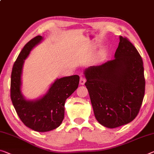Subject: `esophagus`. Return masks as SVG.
Segmentation results:
<instances>
[{
  "mask_svg": "<svg viewBox=\"0 0 154 154\" xmlns=\"http://www.w3.org/2000/svg\"><path fill=\"white\" fill-rule=\"evenodd\" d=\"M85 81H86V79H85V77L84 76V75H80V85H84Z\"/></svg>",
  "mask_w": 154,
  "mask_h": 154,
  "instance_id": "esophagus-1",
  "label": "esophagus"
}]
</instances>
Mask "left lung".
I'll use <instances>...</instances> for the list:
<instances>
[{"mask_svg":"<svg viewBox=\"0 0 154 154\" xmlns=\"http://www.w3.org/2000/svg\"><path fill=\"white\" fill-rule=\"evenodd\" d=\"M114 57L84 72L95 117L108 128L134 120L145 90L143 59L128 38L120 36Z\"/></svg>","mask_w":154,"mask_h":154,"instance_id":"left-lung-1","label":"left lung"}]
</instances>
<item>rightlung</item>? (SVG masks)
<instances>
[{
	"label": "right lung",
	"instance_id": "add662e5",
	"mask_svg": "<svg viewBox=\"0 0 154 154\" xmlns=\"http://www.w3.org/2000/svg\"><path fill=\"white\" fill-rule=\"evenodd\" d=\"M37 36L27 42L14 64L11 75L10 94L13 105L25 126L36 131L45 132L56 129L62 123L65 103L78 88V75L57 79L45 95L36 100H27L21 93V74L25 58L33 47L42 41Z\"/></svg>",
	"mask_w": 154,
	"mask_h": 154
}]
</instances>
